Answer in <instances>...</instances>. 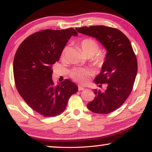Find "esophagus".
Returning a JSON list of instances; mask_svg holds the SVG:
<instances>
[{"mask_svg":"<svg viewBox=\"0 0 152 152\" xmlns=\"http://www.w3.org/2000/svg\"><path fill=\"white\" fill-rule=\"evenodd\" d=\"M78 89H79V91H82V90H83V89H84V88H83V87H81L80 86H78Z\"/></svg>","mask_w":152,"mask_h":152,"instance_id":"1","label":"esophagus"}]
</instances>
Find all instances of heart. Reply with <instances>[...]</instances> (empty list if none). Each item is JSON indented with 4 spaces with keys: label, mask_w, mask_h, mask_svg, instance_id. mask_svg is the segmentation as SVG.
I'll return each mask as SVG.
<instances>
[{
    "label": "heart",
    "mask_w": 152,
    "mask_h": 152,
    "mask_svg": "<svg viewBox=\"0 0 152 152\" xmlns=\"http://www.w3.org/2000/svg\"><path fill=\"white\" fill-rule=\"evenodd\" d=\"M80 47L81 48V51L83 54L86 56H93L99 51V45L97 43V42L91 38H86L83 39L80 42ZM69 48L65 47L64 48L62 56L64 57L68 52ZM105 55L102 54H99L98 56H96V58L94 60V63L96 66H100L103 64L105 61ZM89 70L86 69H75L71 71V75L72 78H73L75 80L81 83H85L87 80V77L89 75Z\"/></svg>",
    "instance_id": "b5f03b06"
}]
</instances>
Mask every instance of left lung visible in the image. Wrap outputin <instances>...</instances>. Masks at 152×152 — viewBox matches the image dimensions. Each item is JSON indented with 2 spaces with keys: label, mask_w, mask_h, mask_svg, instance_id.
I'll return each mask as SVG.
<instances>
[{
  "label": "left lung",
  "mask_w": 152,
  "mask_h": 152,
  "mask_svg": "<svg viewBox=\"0 0 152 152\" xmlns=\"http://www.w3.org/2000/svg\"><path fill=\"white\" fill-rule=\"evenodd\" d=\"M80 34L95 38L106 50L105 61L94 83L104 91L94 89L95 98L87 104L89 110L97 114H108L123 105L132 91L137 73V62L131 44L123 32L104 26L76 28Z\"/></svg>",
  "instance_id": "obj_1"
}]
</instances>
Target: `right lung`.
I'll use <instances>...</instances> for the list:
<instances>
[{"mask_svg": "<svg viewBox=\"0 0 152 152\" xmlns=\"http://www.w3.org/2000/svg\"><path fill=\"white\" fill-rule=\"evenodd\" d=\"M73 28L46 29L34 33L19 46L13 61V75L17 91L36 113L45 117L63 113L70 97L78 87L69 79L54 86L52 65L59 61Z\"/></svg>", "mask_w": 152, "mask_h": 152, "instance_id": "add662e5", "label": "right lung"}]
</instances>
